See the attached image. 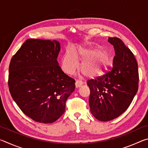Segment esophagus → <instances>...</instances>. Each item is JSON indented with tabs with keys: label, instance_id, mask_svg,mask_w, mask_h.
Returning <instances> with one entry per match:
<instances>
[{
	"label": "esophagus",
	"instance_id": "34e87169",
	"mask_svg": "<svg viewBox=\"0 0 148 148\" xmlns=\"http://www.w3.org/2000/svg\"><path fill=\"white\" fill-rule=\"evenodd\" d=\"M84 84V82L82 81V80H79V79H77L76 81V83H75V85H76V87H79L82 85Z\"/></svg>",
	"mask_w": 148,
	"mask_h": 148
}]
</instances>
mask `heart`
I'll return each mask as SVG.
<instances>
[{
	"label": "heart",
	"mask_w": 148,
	"mask_h": 148,
	"mask_svg": "<svg viewBox=\"0 0 148 148\" xmlns=\"http://www.w3.org/2000/svg\"><path fill=\"white\" fill-rule=\"evenodd\" d=\"M79 57L82 61L80 71L82 74L88 77L96 76L101 74L105 64L104 57L97 50L81 49L77 53L72 49L67 50L62 60V66L64 71L69 74L73 72L78 66Z\"/></svg>",
	"instance_id": "b5f03b06"
}]
</instances>
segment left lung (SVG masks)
<instances>
[{"instance_id":"obj_1","label":"left lung","mask_w":148,"mask_h":148,"mask_svg":"<svg viewBox=\"0 0 148 148\" xmlns=\"http://www.w3.org/2000/svg\"><path fill=\"white\" fill-rule=\"evenodd\" d=\"M115 56L112 70L87 82L90 110L95 118L108 121L128 108L138 89L139 74L134 54L117 37H110Z\"/></svg>"}]
</instances>
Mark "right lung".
I'll use <instances>...</instances> for the list:
<instances>
[{"label":"right lung","mask_w":148,"mask_h":148,"mask_svg":"<svg viewBox=\"0 0 148 148\" xmlns=\"http://www.w3.org/2000/svg\"><path fill=\"white\" fill-rule=\"evenodd\" d=\"M61 49L56 40L28 39L12 57L8 87L23 113L34 121L51 123L65 111L75 79L59 66Z\"/></svg>","instance_id":"add662e5"}]
</instances>
